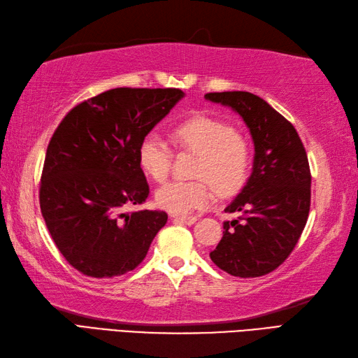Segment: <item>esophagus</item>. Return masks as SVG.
<instances>
[{
  "label": "esophagus",
  "instance_id": "1",
  "mask_svg": "<svg viewBox=\"0 0 358 358\" xmlns=\"http://www.w3.org/2000/svg\"><path fill=\"white\" fill-rule=\"evenodd\" d=\"M173 219L178 222H182V224H185V225H193L197 220V217H194V216H173Z\"/></svg>",
  "mask_w": 358,
  "mask_h": 358
}]
</instances>
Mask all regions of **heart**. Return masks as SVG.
Instances as JSON below:
<instances>
[{
  "instance_id": "1",
  "label": "heart",
  "mask_w": 358,
  "mask_h": 358,
  "mask_svg": "<svg viewBox=\"0 0 358 358\" xmlns=\"http://www.w3.org/2000/svg\"><path fill=\"white\" fill-rule=\"evenodd\" d=\"M173 139L179 147L199 153L194 174L210 179L220 192H233L245 182L251 161L250 145L229 124L197 115L174 127ZM138 162L142 171L155 180H162L169 174L171 152L161 134L150 131L142 138ZM206 179L165 182L156 189V203L173 214L205 208L213 201V188Z\"/></svg>"
}]
</instances>
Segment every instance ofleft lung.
<instances>
[{
	"label": "left lung",
	"mask_w": 358,
	"mask_h": 358,
	"mask_svg": "<svg viewBox=\"0 0 358 358\" xmlns=\"http://www.w3.org/2000/svg\"><path fill=\"white\" fill-rule=\"evenodd\" d=\"M205 99L229 107L248 127L252 171L225 211L241 220L224 222V236L211 260L236 277H259L283 264L308 220L311 173L294 125L250 92L206 93Z\"/></svg>",
	"instance_id": "1"
}]
</instances>
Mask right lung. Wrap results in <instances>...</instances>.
Listing matches in <instances>:
<instances>
[{
	"instance_id": "obj_1",
	"label": "right lung",
	"mask_w": 358,
	"mask_h": 358,
	"mask_svg": "<svg viewBox=\"0 0 358 358\" xmlns=\"http://www.w3.org/2000/svg\"><path fill=\"white\" fill-rule=\"evenodd\" d=\"M185 96L179 89H112L70 110L47 147L39 205L53 242L79 273L112 279L136 268L166 213L129 205L150 188L138 147Z\"/></svg>"
}]
</instances>
